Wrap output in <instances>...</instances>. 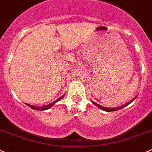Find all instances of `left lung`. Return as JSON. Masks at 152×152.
Returning <instances> with one entry per match:
<instances>
[{
  "instance_id": "8db88e82",
  "label": "left lung",
  "mask_w": 152,
  "mask_h": 152,
  "mask_svg": "<svg viewBox=\"0 0 152 152\" xmlns=\"http://www.w3.org/2000/svg\"><path fill=\"white\" fill-rule=\"evenodd\" d=\"M92 102L94 104L96 105V106L98 107L101 108V109H102V110H104V111H107V112H110V111H115V110H119V109H121V108L124 107H115V108H108V107H104L102 106V105H99V104L95 103V102H94L93 101H92Z\"/></svg>"
}]
</instances>
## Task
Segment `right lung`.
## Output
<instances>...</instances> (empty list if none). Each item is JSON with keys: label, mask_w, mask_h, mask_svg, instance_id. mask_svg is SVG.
Returning <instances> with one entry per match:
<instances>
[{"label": "right lung", "mask_w": 152, "mask_h": 152, "mask_svg": "<svg viewBox=\"0 0 152 152\" xmlns=\"http://www.w3.org/2000/svg\"><path fill=\"white\" fill-rule=\"evenodd\" d=\"M63 97H64V95H63V96H62V97H60V99H58L57 101H55V102H52V103L49 104L48 105H45V106L39 107H34V106H33V105L28 104H27V106L30 107V108H32V109H34V110H48V109H49V108L53 106V105L54 104H55L56 102H58V101H60V99H63Z\"/></svg>", "instance_id": "right-lung-1"}]
</instances>
